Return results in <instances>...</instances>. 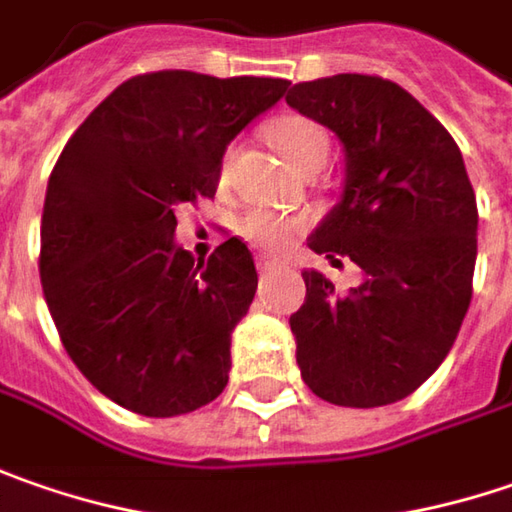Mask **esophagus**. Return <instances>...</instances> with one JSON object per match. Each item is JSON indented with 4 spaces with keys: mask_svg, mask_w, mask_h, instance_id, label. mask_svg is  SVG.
<instances>
[{
    "mask_svg": "<svg viewBox=\"0 0 512 512\" xmlns=\"http://www.w3.org/2000/svg\"><path fill=\"white\" fill-rule=\"evenodd\" d=\"M280 260L275 255H260L257 257V269L260 272H272V269H278Z\"/></svg>",
    "mask_w": 512,
    "mask_h": 512,
    "instance_id": "34e87169",
    "label": "esophagus"
}]
</instances>
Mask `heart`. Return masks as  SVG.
<instances>
[{"instance_id":"1","label":"heart","mask_w":512,"mask_h":512,"mask_svg":"<svg viewBox=\"0 0 512 512\" xmlns=\"http://www.w3.org/2000/svg\"><path fill=\"white\" fill-rule=\"evenodd\" d=\"M269 140L275 143V148L283 154V160L295 171L323 166L326 154H329L326 131L315 120L300 117V114H286V117H280V120L269 125ZM229 163H232V151L226 154L223 174L229 171ZM240 232H243V237H249L252 243H257V246L280 249V246H286L295 237L298 220L272 212V209H252L240 220Z\"/></svg>"}]
</instances>
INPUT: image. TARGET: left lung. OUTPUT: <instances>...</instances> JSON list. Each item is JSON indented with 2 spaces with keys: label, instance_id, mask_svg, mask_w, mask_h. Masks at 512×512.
Wrapping results in <instances>:
<instances>
[{
  "label": "left lung",
  "instance_id": "left-lung-1",
  "mask_svg": "<svg viewBox=\"0 0 512 512\" xmlns=\"http://www.w3.org/2000/svg\"><path fill=\"white\" fill-rule=\"evenodd\" d=\"M286 102L344 145V191L306 240L364 280L338 292L303 272L289 318L306 387L338 407H384L421 387L473 298L478 209L450 131L401 85L364 74L298 82Z\"/></svg>",
  "mask_w": 512,
  "mask_h": 512
}]
</instances>
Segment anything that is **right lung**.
<instances>
[{
	"label": "right lung",
	"mask_w": 512,
	"mask_h": 512,
	"mask_svg": "<svg viewBox=\"0 0 512 512\" xmlns=\"http://www.w3.org/2000/svg\"><path fill=\"white\" fill-rule=\"evenodd\" d=\"M286 85L143 74L114 88L56 160L42 209V292L71 361L125 410L186 415L229 384L255 260L229 237L194 263L174 240V212L214 197L226 145Z\"/></svg>",
	"instance_id": "obj_1"
}]
</instances>
